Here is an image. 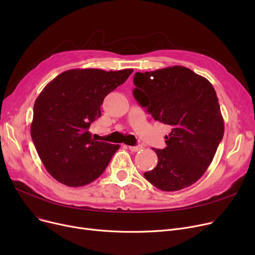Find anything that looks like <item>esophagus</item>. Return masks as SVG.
Segmentation results:
<instances>
[{
	"label": "esophagus",
	"instance_id": "34e87169",
	"mask_svg": "<svg viewBox=\"0 0 255 255\" xmlns=\"http://www.w3.org/2000/svg\"><path fill=\"white\" fill-rule=\"evenodd\" d=\"M142 149V145L140 144H137V145H129V150L131 152H138Z\"/></svg>",
	"mask_w": 255,
	"mask_h": 255
}]
</instances>
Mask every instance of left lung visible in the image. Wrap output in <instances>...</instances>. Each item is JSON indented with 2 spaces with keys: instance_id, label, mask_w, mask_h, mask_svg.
<instances>
[{
  "instance_id": "obj_1",
  "label": "left lung",
  "mask_w": 255,
  "mask_h": 255,
  "mask_svg": "<svg viewBox=\"0 0 255 255\" xmlns=\"http://www.w3.org/2000/svg\"><path fill=\"white\" fill-rule=\"evenodd\" d=\"M133 96L155 121L170 128L166 148L153 149L156 167L143 173L158 189L178 191L200 179L223 137L216 92L203 76L183 66L136 72Z\"/></svg>"
}]
</instances>
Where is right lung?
I'll use <instances>...</instances> for the list:
<instances>
[{"label":"right lung","instance_id":"1","mask_svg":"<svg viewBox=\"0 0 255 255\" xmlns=\"http://www.w3.org/2000/svg\"><path fill=\"white\" fill-rule=\"evenodd\" d=\"M133 69H71L48 83L34 104L31 136L52 178L80 187L98 179L119 144L96 141L90 125L101 116L107 94L124 84Z\"/></svg>","mask_w":255,"mask_h":255}]
</instances>
